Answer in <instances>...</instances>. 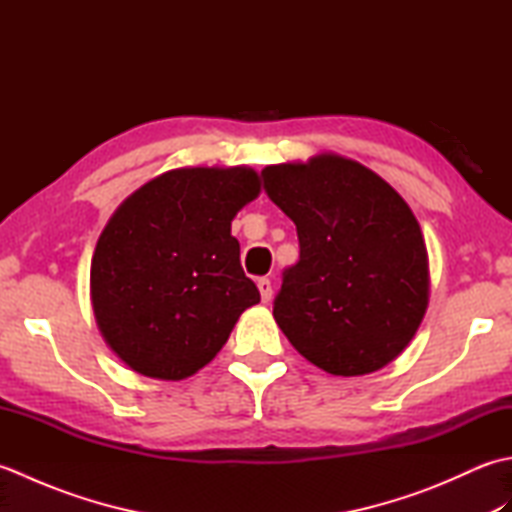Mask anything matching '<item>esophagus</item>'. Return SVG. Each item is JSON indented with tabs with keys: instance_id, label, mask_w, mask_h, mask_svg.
Instances as JSON below:
<instances>
[{
	"instance_id": "34e87169",
	"label": "esophagus",
	"mask_w": 512,
	"mask_h": 512,
	"mask_svg": "<svg viewBox=\"0 0 512 512\" xmlns=\"http://www.w3.org/2000/svg\"><path fill=\"white\" fill-rule=\"evenodd\" d=\"M257 288H259V295H262L264 303L273 299V284H270V279H266V277L257 279Z\"/></svg>"
}]
</instances>
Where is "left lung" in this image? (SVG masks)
Masks as SVG:
<instances>
[{
  "mask_svg": "<svg viewBox=\"0 0 512 512\" xmlns=\"http://www.w3.org/2000/svg\"><path fill=\"white\" fill-rule=\"evenodd\" d=\"M297 226L273 317L292 347L334 376L372 374L405 350L429 303V257L409 204L361 162L321 154L262 171Z\"/></svg>",
  "mask_w": 512,
  "mask_h": 512,
  "instance_id": "left-lung-1",
  "label": "left lung"
}]
</instances>
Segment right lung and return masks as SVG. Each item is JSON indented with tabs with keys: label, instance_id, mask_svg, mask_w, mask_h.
I'll use <instances>...</instances> for the list:
<instances>
[{
	"label": "right lung",
	"instance_id": "obj_1",
	"mask_svg": "<svg viewBox=\"0 0 512 512\" xmlns=\"http://www.w3.org/2000/svg\"><path fill=\"white\" fill-rule=\"evenodd\" d=\"M259 189L248 167L173 169L110 217L92 257V308L105 343L134 372L193 376L259 303L231 235L233 217Z\"/></svg>",
	"mask_w": 512,
	"mask_h": 512
}]
</instances>
